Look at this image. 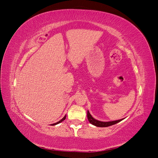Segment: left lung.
Segmentation results:
<instances>
[{"label":"left lung","instance_id":"obj_1","mask_svg":"<svg viewBox=\"0 0 158 158\" xmlns=\"http://www.w3.org/2000/svg\"><path fill=\"white\" fill-rule=\"evenodd\" d=\"M87 116H88V119L89 122L92 124V125L98 127H107L109 126H111L114 125L118 122L121 121L123 119H120V120H117V121H109V122H102V121H99L96 120L92 117V116L91 115L90 113H89V111H88V113H87Z\"/></svg>","mask_w":158,"mask_h":158}]
</instances>
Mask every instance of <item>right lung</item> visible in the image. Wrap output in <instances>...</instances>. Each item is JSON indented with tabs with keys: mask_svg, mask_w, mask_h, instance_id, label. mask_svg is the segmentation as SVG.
<instances>
[{
	"mask_svg": "<svg viewBox=\"0 0 158 158\" xmlns=\"http://www.w3.org/2000/svg\"><path fill=\"white\" fill-rule=\"evenodd\" d=\"M65 118H66V116H64V117H63V118H62L60 121H59V122H57V123H54V124H52V125H52V126H53V125H57V124H59V123H61L62 121H63L64 120V119H65Z\"/></svg>",
	"mask_w": 158,
	"mask_h": 158,
	"instance_id": "1",
	"label": "right lung"
}]
</instances>
